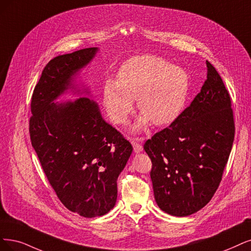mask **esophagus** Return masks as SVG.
<instances>
[{
  "label": "esophagus",
  "instance_id": "1",
  "mask_svg": "<svg viewBox=\"0 0 251 251\" xmlns=\"http://www.w3.org/2000/svg\"><path fill=\"white\" fill-rule=\"evenodd\" d=\"M144 141V138H131L130 142L133 146V150L134 152L138 153L143 151V146H142V142Z\"/></svg>",
  "mask_w": 251,
  "mask_h": 251
}]
</instances>
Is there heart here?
Here are the masks:
<instances>
[{
	"label": "heart",
	"instance_id": "1",
	"mask_svg": "<svg viewBox=\"0 0 251 251\" xmlns=\"http://www.w3.org/2000/svg\"><path fill=\"white\" fill-rule=\"evenodd\" d=\"M189 92V76L182 67L152 54L136 55L126 61L118 80L107 79L102 102L110 121L124 124L132 111L133 100L144 114L136 125L152 121L156 126L171 124L178 118Z\"/></svg>",
	"mask_w": 251,
	"mask_h": 251
}]
</instances>
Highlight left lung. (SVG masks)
Wrapping results in <instances>:
<instances>
[{
    "mask_svg": "<svg viewBox=\"0 0 251 251\" xmlns=\"http://www.w3.org/2000/svg\"><path fill=\"white\" fill-rule=\"evenodd\" d=\"M206 64L207 79L190 105L144 145L155 201L173 216L191 215L211 201L234 143L230 96L217 70Z\"/></svg>",
    "mask_w": 251,
    "mask_h": 251,
    "instance_id": "1",
    "label": "left lung"
}]
</instances>
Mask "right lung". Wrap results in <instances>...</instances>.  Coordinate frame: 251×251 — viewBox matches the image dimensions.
Instances as JSON below:
<instances>
[{"label": "right lung", "mask_w": 251, "mask_h": 251, "mask_svg": "<svg viewBox=\"0 0 251 251\" xmlns=\"http://www.w3.org/2000/svg\"><path fill=\"white\" fill-rule=\"evenodd\" d=\"M97 48L58 55L44 67L31 100L29 131L42 170L63 205L80 216L106 214L116 205L117 180L132 153L126 138L87 97L53 103Z\"/></svg>", "instance_id": "right-lung-1"}]
</instances>
